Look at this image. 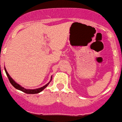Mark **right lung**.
Returning <instances> with one entry per match:
<instances>
[{
  "label": "right lung",
  "instance_id": "obj_1",
  "mask_svg": "<svg viewBox=\"0 0 122 122\" xmlns=\"http://www.w3.org/2000/svg\"><path fill=\"white\" fill-rule=\"evenodd\" d=\"M5 73H6V75H7V76L8 78H9V81H10V83L13 86H14L15 88H16V89H17V90H20V91L23 92H24V93H27V94H36V93H40L41 92H42V90H44V88H45L47 86V85H49V83H50V82L51 81V80H52V78H51V80H50V81H49V83H47V84H46L45 85H44V86H42V87H41V88H37V89H34V90H29V89H26V88H24V87H22V86H21L20 85H19L18 83H17L15 82V81H14V80H13L12 78H11L10 76L9 75V73H8V72H7V70H6V69L5 68ZM51 78H52V77H51Z\"/></svg>",
  "mask_w": 122,
  "mask_h": 122
}]
</instances>
